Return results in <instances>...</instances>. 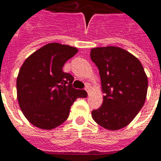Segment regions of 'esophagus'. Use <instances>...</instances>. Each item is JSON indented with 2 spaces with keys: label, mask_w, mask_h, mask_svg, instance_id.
Wrapping results in <instances>:
<instances>
[{
  "label": "esophagus",
  "mask_w": 161,
  "mask_h": 161,
  "mask_svg": "<svg viewBox=\"0 0 161 161\" xmlns=\"http://www.w3.org/2000/svg\"><path fill=\"white\" fill-rule=\"evenodd\" d=\"M85 91H87V93H88V95H90L91 94V87H90V86H86V87H85Z\"/></svg>",
  "instance_id": "esophagus-1"
}]
</instances>
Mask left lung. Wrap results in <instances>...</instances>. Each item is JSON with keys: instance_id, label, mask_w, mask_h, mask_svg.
<instances>
[{"instance_id": "obj_1", "label": "left lung", "mask_w": 161, "mask_h": 161, "mask_svg": "<svg viewBox=\"0 0 161 161\" xmlns=\"http://www.w3.org/2000/svg\"><path fill=\"white\" fill-rule=\"evenodd\" d=\"M91 58L99 70L104 93L92 118L108 130L124 128L145 103L148 82L144 68L136 57L117 46L92 48Z\"/></svg>"}]
</instances>
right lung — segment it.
I'll return each instance as SVG.
<instances>
[{"instance_id": "add662e5", "label": "right lung", "mask_w": 161, "mask_h": 161, "mask_svg": "<svg viewBox=\"0 0 161 161\" xmlns=\"http://www.w3.org/2000/svg\"><path fill=\"white\" fill-rule=\"evenodd\" d=\"M77 52L73 46L50 43L24 61L16 81L17 99L33 126L46 130L57 128L68 118L75 100L87 97L85 91L72 87L74 77L62 70Z\"/></svg>"}]
</instances>
